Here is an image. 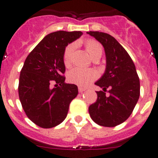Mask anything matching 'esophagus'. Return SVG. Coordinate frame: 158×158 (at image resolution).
<instances>
[{
  "label": "esophagus",
  "mask_w": 158,
  "mask_h": 158,
  "mask_svg": "<svg viewBox=\"0 0 158 158\" xmlns=\"http://www.w3.org/2000/svg\"><path fill=\"white\" fill-rule=\"evenodd\" d=\"M78 91H79V93H83V92L85 91V89L82 87H78Z\"/></svg>",
  "instance_id": "obj_1"
}]
</instances>
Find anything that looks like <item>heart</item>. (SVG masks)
Instances as JSON below:
<instances>
[{"label":"heart","instance_id":"b5f03b06","mask_svg":"<svg viewBox=\"0 0 158 158\" xmlns=\"http://www.w3.org/2000/svg\"><path fill=\"white\" fill-rule=\"evenodd\" d=\"M85 46L92 57L93 59L95 58H100L103 54V47L101 44L98 42L93 40H89L85 41ZM77 44L75 43H69L65 47L63 54L64 64L65 66H69L72 62L73 54L76 49ZM98 77V73L96 70L89 69H83L80 67H77L71 69L68 73V81L70 83L75 84L81 87H85L89 85L92 81Z\"/></svg>","mask_w":158,"mask_h":158}]
</instances>
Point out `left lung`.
<instances>
[{
	"label": "left lung",
	"instance_id": "8db88e82",
	"mask_svg": "<svg viewBox=\"0 0 158 158\" xmlns=\"http://www.w3.org/2000/svg\"><path fill=\"white\" fill-rule=\"evenodd\" d=\"M101 43L106 55V69L95 83L103 89L89 107L90 117L100 126L113 127L126 121L140 96V81L133 61L115 38L107 33L89 31ZM109 88V96L105 92Z\"/></svg>",
	"mask_w": 158,
	"mask_h": 158
}]
</instances>
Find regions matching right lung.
<instances>
[{
  "mask_svg": "<svg viewBox=\"0 0 158 158\" xmlns=\"http://www.w3.org/2000/svg\"><path fill=\"white\" fill-rule=\"evenodd\" d=\"M81 35V31L52 32L25 60L19 75V100L27 116L40 127L63 122L70 102L77 96V86L65 82L63 54L67 45ZM52 83H56V88L51 87Z\"/></svg>",
  "mask_w": 158,
  "mask_h": 158,
  "instance_id": "obj_1",
  "label": "right lung"
}]
</instances>
